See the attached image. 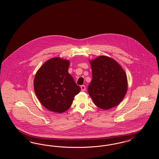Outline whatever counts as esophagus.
I'll return each instance as SVG.
<instances>
[{
	"instance_id": "esophagus-1",
	"label": "esophagus",
	"mask_w": 159,
	"mask_h": 159,
	"mask_svg": "<svg viewBox=\"0 0 159 159\" xmlns=\"http://www.w3.org/2000/svg\"><path fill=\"white\" fill-rule=\"evenodd\" d=\"M80 88H81V90L82 91H84L86 90V86L84 85H82L80 86Z\"/></svg>"
}]
</instances>
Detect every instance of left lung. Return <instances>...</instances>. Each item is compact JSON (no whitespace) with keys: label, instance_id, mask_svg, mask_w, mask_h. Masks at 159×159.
Here are the masks:
<instances>
[{"label":"left lung","instance_id":"8db88e82","mask_svg":"<svg viewBox=\"0 0 159 159\" xmlns=\"http://www.w3.org/2000/svg\"><path fill=\"white\" fill-rule=\"evenodd\" d=\"M91 65L92 79L88 91L94 104L104 110L117 106L128 89L125 72L116 61L106 56L91 61Z\"/></svg>","mask_w":159,"mask_h":159}]
</instances>
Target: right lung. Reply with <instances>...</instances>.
<instances>
[{
  "instance_id": "add662e5",
  "label": "right lung",
  "mask_w": 159,
  "mask_h": 159,
  "mask_svg": "<svg viewBox=\"0 0 159 159\" xmlns=\"http://www.w3.org/2000/svg\"><path fill=\"white\" fill-rule=\"evenodd\" d=\"M69 64L68 61L53 58L45 62L36 74L35 93L41 104L51 111H67L80 91L68 73Z\"/></svg>"
}]
</instances>
